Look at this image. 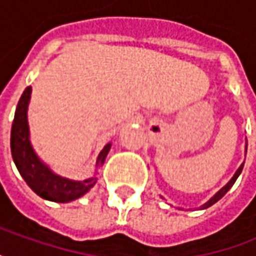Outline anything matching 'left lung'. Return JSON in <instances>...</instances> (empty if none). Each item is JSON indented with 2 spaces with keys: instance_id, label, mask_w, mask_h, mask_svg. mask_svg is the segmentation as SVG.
I'll return each mask as SVG.
<instances>
[{
  "instance_id": "1",
  "label": "left lung",
  "mask_w": 256,
  "mask_h": 256,
  "mask_svg": "<svg viewBox=\"0 0 256 256\" xmlns=\"http://www.w3.org/2000/svg\"><path fill=\"white\" fill-rule=\"evenodd\" d=\"M242 168H244V164H240V167H239V168H238V170H236V172H235V176H234V177L230 178V182H229L228 184L224 186V187H222V188H220V190H219V192H218V193H216V194H214V196H213V198H212L208 202V203H204V204H203L202 208H203V209H208L209 206H212V204H214V203H216L218 200H220V198H224V194L228 193V190H229V188H230V187L234 186V183L236 182V178H238V177H239V174H240V172H242Z\"/></svg>"
}]
</instances>
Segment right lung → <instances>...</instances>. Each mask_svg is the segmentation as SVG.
I'll return each mask as SVG.
<instances>
[{
    "label": "right lung",
    "instance_id": "right-lung-1",
    "mask_svg": "<svg viewBox=\"0 0 256 256\" xmlns=\"http://www.w3.org/2000/svg\"><path fill=\"white\" fill-rule=\"evenodd\" d=\"M32 95V86L26 88L20 98L18 105L16 109L14 121L11 126V154L12 160L18 168L21 177L30 186L34 193L40 198L68 203L76 200L84 193H88L96 183V177L86 178L84 182H73L69 178H63L50 172V168L44 166L32 150L28 140V124H27V108ZM110 144L104 148L96 160V166H102L109 152Z\"/></svg>",
    "mask_w": 256,
    "mask_h": 256
}]
</instances>
